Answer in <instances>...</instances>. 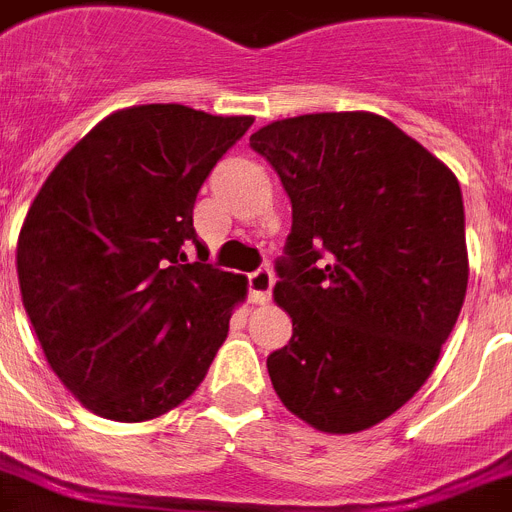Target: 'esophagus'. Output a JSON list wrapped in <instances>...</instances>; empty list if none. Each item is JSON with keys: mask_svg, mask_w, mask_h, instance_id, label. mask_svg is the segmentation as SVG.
<instances>
[{"mask_svg": "<svg viewBox=\"0 0 512 512\" xmlns=\"http://www.w3.org/2000/svg\"><path fill=\"white\" fill-rule=\"evenodd\" d=\"M247 283H249V296H252V302L263 304L268 302L270 294H273L276 276H273V270L270 268H257L255 273H249Z\"/></svg>", "mask_w": 512, "mask_h": 512, "instance_id": "34e87169", "label": "esophagus"}]
</instances>
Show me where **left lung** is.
Returning <instances> with one entry per match:
<instances>
[{"mask_svg":"<svg viewBox=\"0 0 512 512\" xmlns=\"http://www.w3.org/2000/svg\"><path fill=\"white\" fill-rule=\"evenodd\" d=\"M249 145L291 200L273 296L294 333L268 356L270 382L315 429L362 432L427 382L463 307L458 179L367 111L281 119Z\"/></svg>","mask_w":512,"mask_h":512,"instance_id":"8db88e82","label":"left lung"}]
</instances>
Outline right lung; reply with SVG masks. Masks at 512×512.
<instances>
[{
    "instance_id": "obj_1",
    "label": "right lung",
    "mask_w": 512,
    "mask_h": 512,
    "mask_svg": "<svg viewBox=\"0 0 512 512\" xmlns=\"http://www.w3.org/2000/svg\"><path fill=\"white\" fill-rule=\"evenodd\" d=\"M252 117L148 103L57 163L17 239L23 307L49 367L93 414L145 422L203 382L247 278L187 260L197 192Z\"/></svg>"
}]
</instances>
